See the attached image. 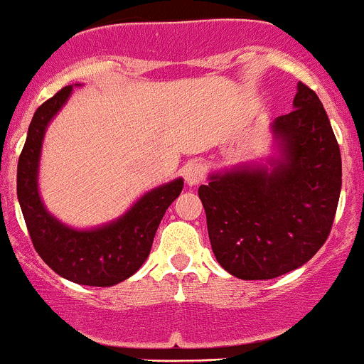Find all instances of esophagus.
Listing matches in <instances>:
<instances>
[{
	"label": "esophagus",
	"mask_w": 364,
	"mask_h": 364,
	"mask_svg": "<svg viewBox=\"0 0 364 364\" xmlns=\"http://www.w3.org/2000/svg\"><path fill=\"white\" fill-rule=\"evenodd\" d=\"M183 178L189 186H198L205 178V168L198 163H189L183 168Z\"/></svg>",
	"instance_id": "obj_1"
}]
</instances>
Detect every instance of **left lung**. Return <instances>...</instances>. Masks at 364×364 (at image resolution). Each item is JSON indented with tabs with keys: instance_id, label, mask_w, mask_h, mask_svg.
Returning a JSON list of instances; mask_svg holds the SVG:
<instances>
[{
	"instance_id": "left-lung-1",
	"label": "left lung",
	"mask_w": 364,
	"mask_h": 364,
	"mask_svg": "<svg viewBox=\"0 0 364 364\" xmlns=\"http://www.w3.org/2000/svg\"><path fill=\"white\" fill-rule=\"evenodd\" d=\"M272 122L279 157L214 173L198 194L219 265L240 279H272L304 265L327 240L341 189V156L326 109L299 82Z\"/></svg>"
}]
</instances>
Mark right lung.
<instances>
[{
	"instance_id": "right-lung-1",
	"label": "right lung",
	"mask_w": 364,
	"mask_h": 364,
	"mask_svg": "<svg viewBox=\"0 0 364 364\" xmlns=\"http://www.w3.org/2000/svg\"><path fill=\"white\" fill-rule=\"evenodd\" d=\"M72 93L65 86L31 118L17 164V198L31 242L61 278L88 287H113L131 278L150 255L157 226L182 193L177 178L143 194L124 215L92 230H75L48 212L38 194V161L46 129Z\"/></svg>"
}]
</instances>
